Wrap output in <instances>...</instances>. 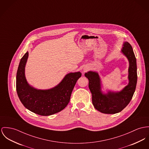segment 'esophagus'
Here are the masks:
<instances>
[{"label":"esophagus","instance_id":"obj_1","mask_svg":"<svg viewBox=\"0 0 149 149\" xmlns=\"http://www.w3.org/2000/svg\"><path fill=\"white\" fill-rule=\"evenodd\" d=\"M86 70H87V69H83V71H84H84H86Z\"/></svg>","mask_w":149,"mask_h":149}]
</instances>
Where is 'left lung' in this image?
<instances>
[{
	"instance_id": "1",
	"label": "left lung",
	"mask_w": 149,
	"mask_h": 149,
	"mask_svg": "<svg viewBox=\"0 0 149 149\" xmlns=\"http://www.w3.org/2000/svg\"><path fill=\"white\" fill-rule=\"evenodd\" d=\"M121 53L129 62L128 84L121 90L115 91L107 89L103 91L102 81L99 73L89 71L84 76L88 79V87L91 92L92 104L96 109L105 114H115L124 109L132 99L136 90L137 74V61L130 44L125 41Z\"/></svg>"
}]
</instances>
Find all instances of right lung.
I'll return each instance as SVG.
<instances>
[{
    "instance_id": "right-lung-1",
    "label": "right lung",
    "mask_w": 149,
    "mask_h": 149,
    "mask_svg": "<svg viewBox=\"0 0 149 149\" xmlns=\"http://www.w3.org/2000/svg\"><path fill=\"white\" fill-rule=\"evenodd\" d=\"M28 56L27 52L21 59L16 74V91L20 102L26 109L41 116H50L61 111L69 103L71 92L81 73L70 72L55 87L37 89L30 85L25 77Z\"/></svg>"
}]
</instances>
